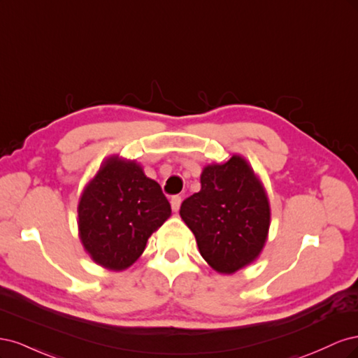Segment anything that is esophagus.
<instances>
[{"label":"esophagus","mask_w":358,"mask_h":358,"mask_svg":"<svg viewBox=\"0 0 358 358\" xmlns=\"http://www.w3.org/2000/svg\"><path fill=\"white\" fill-rule=\"evenodd\" d=\"M180 203H182V199L179 197V196H175V197H171V200H170V204H171V209L175 210V212H178L179 210V208H180Z\"/></svg>","instance_id":"obj_1"}]
</instances>
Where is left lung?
Here are the masks:
<instances>
[{
  "instance_id": "8db88e82",
  "label": "left lung",
  "mask_w": 358,
  "mask_h": 358,
  "mask_svg": "<svg viewBox=\"0 0 358 358\" xmlns=\"http://www.w3.org/2000/svg\"><path fill=\"white\" fill-rule=\"evenodd\" d=\"M200 183L201 189L183 200L180 218L196 236L208 264L231 275L263 251L270 227L266 189L241 155L206 166Z\"/></svg>"
}]
</instances>
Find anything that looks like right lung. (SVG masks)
<instances>
[{"instance_id":"right-lung-1","label":"right lung","mask_w":358,"mask_h":358,"mask_svg":"<svg viewBox=\"0 0 358 358\" xmlns=\"http://www.w3.org/2000/svg\"><path fill=\"white\" fill-rule=\"evenodd\" d=\"M171 215L158 182L136 161L106 158L85 187L79 206V237L96 264L125 270L143 254L146 242Z\"/></svg>"}]
</instances>
